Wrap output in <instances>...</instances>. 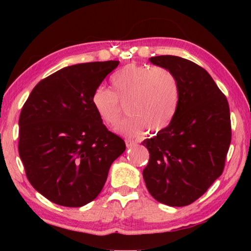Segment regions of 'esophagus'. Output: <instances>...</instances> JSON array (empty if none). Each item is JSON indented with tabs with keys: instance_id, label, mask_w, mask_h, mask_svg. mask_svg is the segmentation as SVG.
Returning a JSON list of instances; mask_svg holds the SVG:
<instances>
[{
	"instance_id": "1",
	"label": "esophagus",
	"mask_w": 251,
	"mask_h": 251,
	"mask_svg": "<svg viewBox=\"0 0 251 251\" xmlns=\"http://www.w3.org/2000/svg\"><path fill=\"white\" fill-rule=\"evenodd\" d=\"M136 142H135V140H126V147H128V149H129V147H132V146H135L136 145Z\"/></svg>"
}]
</instances>
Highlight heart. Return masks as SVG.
Listing matches in <instances>:
<instances>
[{"label": "heart", "mask_w": 251, "mask_h": 251, "mask_svg": "<svg viewBox=\"0 0 251 251\" xmlns=\"http://www.w3.org/2000/svg\"><path fill=\"white\" fill-rule=\"evenodd\" d=\"M113 91L98 87L92 94V106L106 126H114L126 104L129 116L118 126L126 137H137L149 130L156 133L167 128L176 114L180 99L179 81L163 67L129 64L111 77Z\"/></svg>", "instance_id": "b5f03b06"}]
</instances>
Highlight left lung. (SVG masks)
Wrapping results in <instances>:
<instances>
[{"label":"left lung","mask_w":251,"mask_h":251,"mask_svg":"<svg viewBox=\"0 0 251 251\" xmlns=\"http://www.w3.org/2000/svg\"><path fill=\"white\" fill-rule=\"evenodd\" d=\"M176 75L180 99L170 125L142 143L150 152L143 177L150 194L170 207L198 200L221 176L231 144L227 99L204 68L177 56L151 57Z\"/></svg>","instance_id":"8db88e82"}]
</instances>
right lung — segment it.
Segmentation results:
<instances>
[{
    "instance_id": "obj_1",
    "label": "right lung",
    "mask_w": 251,
    "mask_h": 251,
    "mask_svg": "<svg viewBox=\"0 0 251 251\" xmlns=\"http://www.w3.org/2000/svg\"><path fill=\"white\" fill-rule=\"evenodd\" d=\"M118 60L61 68L35 85L19 116V156L35 190L53 203L82 207L104 187L125 140L108 131L92 94Z\"/></svg>"
}]
</instances>
